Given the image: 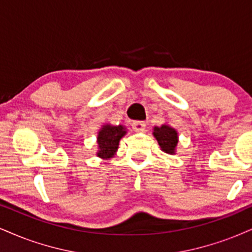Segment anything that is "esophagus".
Returning a JSON list of instances; mask_svg holds the SVG:
<instances>
[{
	"label": "esophagus",
	"mask_w": 252,
	"mask_h": 252,
	"mask_svg": "<svg viewBox=\"0 0 252 252\" xmlns=\"http://www.w3.org/2000/svg\"><path fill=\"white\" fill-rule=\"evenodd\" d=\"M132 128L135 132H144L146 129V124L144 121H133L132 123Z\"/></svg>",
	"instance_id": "1"
}]
</instances>
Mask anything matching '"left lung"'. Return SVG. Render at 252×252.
Listing matches in <instances>:
<instances>
[{"label": "left lung", "instance_id": "left-lung-1", "mask_svg": "<svg viewBox=\"0 0 252 252\" xmlns=\"http://www.w3.org/2000/svg\"><path fill=\"white\" fill-rule=\"evenodd\" d=\"M153 135L154 138L157 139L161 151L170 155L176 153V147H178L179 142V134L175 128L167 125V124H163V125L161 126H154Z\"/></svg>", "mask_w": 252, "mask_h": 252}]
</instances>
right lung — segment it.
<instances>
[{
  "instance_id": "obj_1",
  "label": "right lung",
  "mask_w": 252,
  "mask_h": 252,
  "mask_svg": "<svg viewBox=\"0 0 252 252\" xmlns=\"http://www.w3.org/2000/svg\"><path fill=\"white\" fill-rule=\"evenodd\" d=\"M126 127L123 125H111L105 124L100 127L97 136L98 151L97 157L102 160H107L116 155L119 148V141L126 134Z\"/></svg>"
}]
</instances>
